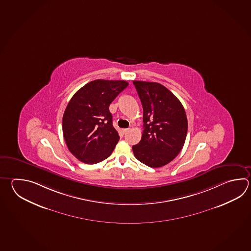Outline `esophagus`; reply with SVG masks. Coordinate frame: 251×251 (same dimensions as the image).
<instances>
[{"label":"esophagus","instance_id":"esophagus-1","mask_svg":"<svg viewBox=\"0 0 251 251\" xmlns=\"http://www.w3.org/2000/svg\"><path fill=\"white\" fill-rule=\"evenodd\" d=\"M128 128H123V132L124 134L127 133V132H128Z\"/></svg>","mask_w":251,"mask_h":251}]
</instances>
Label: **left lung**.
<instances>
[{
	"instance_id": "8db88e82",
	"label": "left lung",
	"mask_w": 251,
	"mask_h": 251,
	"mask_svg": "<svg viewBox=\"0 0 251 251\" xmlns=\"http://www.w3.org/2000/svg\"><path fill=\"white\" fill-rule=\"evenodd\" d=\"M143 106L144 129L134 155L152 168L169 164L183 148L188 121L183 105L173 93L156 82L134 80Z\"/></svg>"
}]
</instances>
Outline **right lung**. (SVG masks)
I'll return each instance as SVG.
<instances>
[{
	"label": "right lung",
	"mask_w": 251,
	"mask_h": 251,
	"mask_svg": "<svg viewBox=\"0 0 251 251\" xmlns=\"http://www.w3.org/2000/svg\"><path fill=\"white\" fill-rule=\"evenodd\" d=\"M125 80L97 79L75 93L62 117V131L70 152L82 163L107 158L120 136L113 128L109 105L128 87Z\"/></svg>",
	"instance_id": "add662e5"
}]
</instances>
